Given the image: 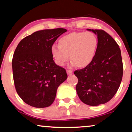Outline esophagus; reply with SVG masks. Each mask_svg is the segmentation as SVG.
I'll list each match as a JSON object with an SVG mask.
<instances>
[{
  "mask_svg": "<svg viewBox=\"0 0 132 132\" xmlns=\"http://www.w3.org/2000/svg\"><path fill=\"white\" fill-rule=\"evenodd\" d=\"M72 73V71L71 70H67V73L68 75H71Z\"/></svg>",
  "mask_w": 132,
  "mask_h": 132,
  "instance_id": "34e87169",
  "label": "esophagus"
}]
</instances>
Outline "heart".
I'll list each match as a JSON object with an SVG mask.
<instances>
[{"instance_id": "obj_1", "label": "heart", "mask_w": 132, "mask_h": 132, "mask_svg": "<svg viewBox=\"0 0 132 132\" xmlns=\"http://www.w3.org/2000/svg\"><path fill=\"white\" fill-rule=\"evenodd\" d=\"M98 46V38L93 32H72L62 37L59 45L52 46L51 54L59 66H64L70 55L72 65L84 68L94 60Z\"/></svg>"}]
</instances>
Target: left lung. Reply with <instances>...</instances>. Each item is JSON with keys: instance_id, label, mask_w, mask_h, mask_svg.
<instances>
[{"instance_id": "8db88e82", "label": "left lung", "mask_w": 132, "mask_h": 132, "mask_svg": "<svg viewBox=\"0 0 132 132\" xmlns=\"http://www.w3.org/2000/svg\"><path fill=\"white\" fill-rule=\"evenodd\" d=\"M97 35L98 50L94 60L77 70V94L82 103L92 106L110 101L117 93L123 73L121 50L115 40L103 30L87 29Z\"/></svg>"}]
</instances>
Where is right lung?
<instances>
[{
	"mask_svg": "<svg viewBox=\"0 0 132 132\" xmlns=\"http://www.w3.org/2000/svg\"><path fill=\"white\" fill-rule=\"evenodd\" d=\"M63 28L36 31L18 44L12 60L17 93L24 103L36 108L50 106L57 90L68 78L64 68L54 62L51 48Z\"/></svg>",
	"mask_w": 132,
	"mask_h": 132,
	"instance_id": "1",
	"label": "right lung"
}]
</instances>
